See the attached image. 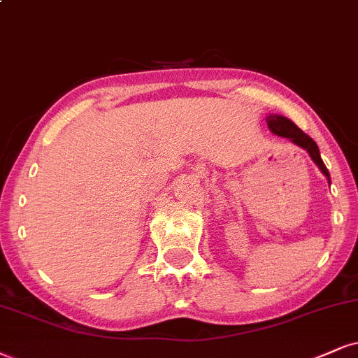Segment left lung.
<instances>
[{
	"mask_svg": "<svg viewBox=\"0 0 358 358\" xmlns=\"http://www.w3.org/2000/svg\"><path fill=\"white\" fill-rule=\"evenodd\" d=\"M267 126H268V129L273 132V134L290 139L294 144H297L299 148L306 149V151L308 152V156H310L312 161L319 166V169L324 172V176L329 179V184H330V174H329L327 167H325V164H324V161H322L320 152H319V145L315 144L314 139L308 138L306 132H303L302 129H299V127L295 126L290 119L280 116V114H271V116H267Z\"/></svg>",
	"mask_w": 358,
	"mask_h": 358,
	"instance_id": "8db88e82",
	"label": "left lung"
}]
</instances>
